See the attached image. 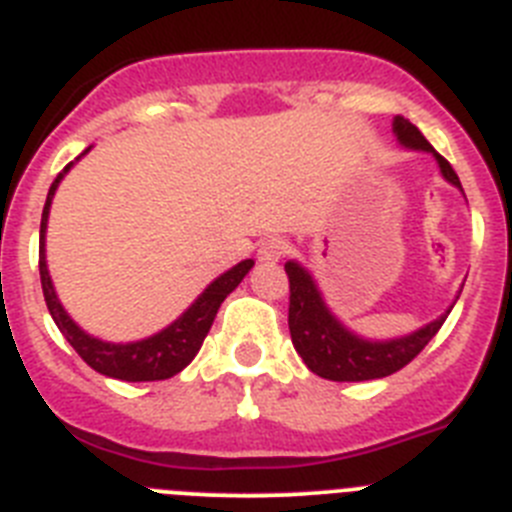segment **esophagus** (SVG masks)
Returning <instances> with one entry per match:
<instances>
[{
    "label": "esophagus",
    "mask_w": 512,
    "mask_h": 512,
    "mask_svg": "<svg viewBox=\"0 0 512 512\" xmlns=\"http://www.w3.org/2000/svg\"><path fill=\"white\" fill-rule=\"evenodd\" d=\"M287 251H289V243L284 241V238H264V241L259 243L256 256H259V261H264V264H274V261L282 259Z\"/></svg>",
    "instance_id": "obj_1"
}]
</instances>
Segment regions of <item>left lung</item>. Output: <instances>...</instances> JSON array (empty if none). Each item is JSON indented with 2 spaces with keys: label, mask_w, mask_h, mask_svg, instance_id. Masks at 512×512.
Instances as JSON below:
<instances>
[{
  "label": "left lung",
  "mask_w": 512,
  "mask_h": 512,
  "mask_svg": "<svg viewBox=\"0 0 512 512\" xmlns=\"http://www.w3.org/2000/svg\"><path fill=\"white\" fill-rule=\"evenodd\" d=\"M395 133L405 148L433 153L443 179L461 189L459 176L451 169L449 161L441 153L433 151L431 143L425 140V135L415 128L413 122L397 115ZM284 271L289 277V333H292V343H295L297 354L302 356L307 369L318 377L330 379V382H366V379H382L400 372L402 366H408L428 346V341L436 336L438 328L451 312L446 310V315L405 338L366 341V338H359L356 333L343 328L336 315L325 307L310 271L302 269L297 261H287Z\"/></svg>",
  "instance_id": "1"
}]
</instances>
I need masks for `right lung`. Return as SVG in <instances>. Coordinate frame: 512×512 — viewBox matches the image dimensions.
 Wrapping results in <instances>:
<instances>
[{"label": "right lung", "mask_w": 512, "mask_h": 512, "mask_svg": "<svg viewBox=\"0 0 512 512\" xmlns=\"http://www.w3.org/2000/svg\"><path fill=\"white\" fill-rule=\"evenodd\" d=\"M84 153H81V156H84ZM71 166L74 164L66 166V169L56 176V182L51 184V189H48V200H45L43 207V220H40V284H43L45 305H48L53 323L58 325L63 338L74 346L76 354L87 361L94 372L104 374V377L122 379V382H158V379L174 377V374L182 372L184 366L197 356L202 341H205V336L210 333V325L212 320H215L217 310H220L225 297H228L230 292L241 284V279L246 277L248 271H251L253 261H241L238 266L225 271L223 277H217L215 282L194 300V305L184 312L182 318L174 320L169 328H164L161 333H156V336L143 338V341L135 343H107L89 336V333H84V330L66 315V310H63V305L56 297V289H53L48 266H45V228H48V212H51V202L53 194H56L58 189V182H61L63 174H66Z\"/></svg>", "instance_id": "add662e5"}]
</instances>
